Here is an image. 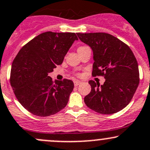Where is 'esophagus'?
I'll use <instances>...</instances> for the list:
<instances>
[{
  "instance_id": "esophagus-1",
  "label": "esophagus",
  "mask_w": 150,
  "mask_h": 150,
  "mask_svg": "<svg viewBox=\"0 0 150 150\" xmlns=\"http://www.w3.org/2000/svg\"><path fill=\"white\" fill-rule=\"evenodd\" d=\"M80 84H81V82L80 81H78V80H75V81H74V85H75V86H78Z\"/></svg>"
}]
</instances>
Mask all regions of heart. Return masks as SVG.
I'll list each match as a JSON object with an SVG mask.
<instances>
[{"label": "heart", "mask_w": 150, "mask_h": 150, "mask_svg": "<svg viewBox=\"0 0 150 150\" xmlns=\"http://www.w3.org/2000/svg\"><path fill=\"white\" fill-rule=\"evenodd\" d=\"M87 47V46H80V47H78V50H80V49H83V48H84V47Z\"/></svg>", "instance_id": "obj_1"}]
</instances>
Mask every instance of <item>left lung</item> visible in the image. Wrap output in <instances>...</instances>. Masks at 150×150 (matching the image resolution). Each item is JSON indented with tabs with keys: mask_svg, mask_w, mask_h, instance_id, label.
I'll return each mask as SVG.
<instances>
[{
	"mask_svg": "<svg viewBox=\"0 0 150 150\" xmlns=\"http://www.w3.org/2000/svg\"><path fill=\"white\" fill-rule=\"evenodd\" d=\"M92 48L93 77L103 76V85L90 80L91 92L85 97V105L94 111L109 115L120 111L130 103L139 83L138 64L127 44L105 33H77Z\"/></svg>",
	"mask_w": 150,
	"mask_h": 150,
	"instance_id": "obj_1",
	"label": "left lung"
}]
</instances>
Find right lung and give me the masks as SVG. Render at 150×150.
<instances>
[{"instance_id":"obj_1","label":"right lung","mask_w":150,"mask_h":150,"mask_svg":"<svg viewBox=\"0 0 150 150\" xmlns=\"http://www.w3.org/2000/svg\"><path fill=\"white\" fill-rule=\"evenodd\" d=\"M76 40L75 33H42L26 43L15 57L10 82L17 100L30 113L50 116L67 105L73 82L63 79L54 83L48 73L61 65Z\"/></svg>"}]
</instances>
